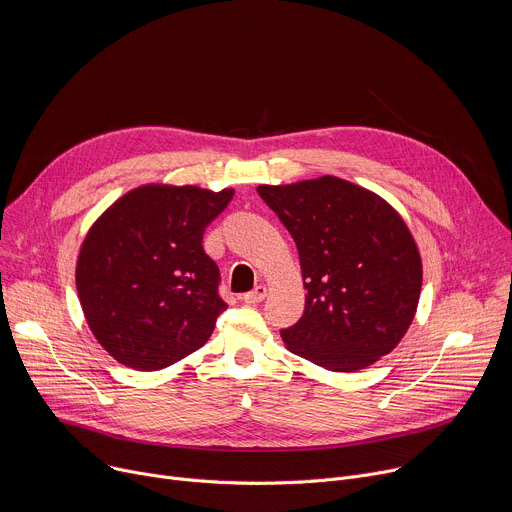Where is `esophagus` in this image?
<instances>
[{
    "mask_svg": "<svg viewBox=\"0 0 512 512\" xmlns=\"http://www.w3.org/2000/svg\"><path fill=\"white\" fill-rule=\"evenodd\" d=\"M265 296H267V287H265V285H257L255 289L249 291V294L241 296V300H243L245 304H257V302H261Z\"/></svg>",
    "mask_w": 512,
    "mask_h": 512,
    "instance_id": "esophagus-1",
    "label": "esophagus"
}]
</instances>
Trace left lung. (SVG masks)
<instances>
[{
  "mask_svg": "<svg viewBox=\"0 0 512 512\" xmlns=\"http://www.w3.org/2000/svg\"><path fill=\"white\" fill-rule=\"evenodd\" d=\"M294 237L304 287L302 318L285 346L336 373L367 369L413 322L421 257L403 218L377 194L334 176L259 186Z\"/></svg>",
  "mask_w": 512,
  "mask_h": 512,
  "instance_id": "left-lung-1",
  "label": "left lung"
}]
</instances>
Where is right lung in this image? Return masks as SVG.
Instances as JSON below:
<instances>
[{"label":"right lung","instance_id":"obj_1","mask_svg":"<svg viewBox=\"0 0 512 512\" xmlns=\"http://www.w3.org/2000/svg\"><path fill=\"white\" fill-rule=\"evenodd\" d=\"M233 190L141 186L109 206L87 233L77 291L99 344L135 371L166 369L210 338L227 310L204 229Z\"/></svg>","mask_w":512,"mask_h":512}]
</instances>
